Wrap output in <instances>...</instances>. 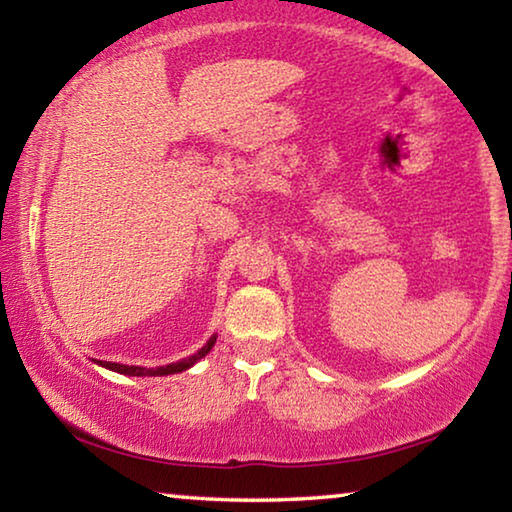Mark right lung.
<instances>
[{"instance_id":"right-lung-1","label":"right lung","mask_w":512,"mask_h":512,"mask_svg":"<svg viewBox=\"0 0 512 512\" xmlns=\"http://www.w3.org/2000/svg\"><path fill=\"white\" fill-rule=\"evenodd\" d=\"M213 345H216V335L209 338L207 345H204L197 354L183 358V361H177V363L160 365V368H140V365H121V363H110V361H94V363L103 365V368H108L112 372H119V375H128V377H165V375H174V372H183V370L193 368L200 358H204L211 352Z\"/></svg>"}]
</instances>
